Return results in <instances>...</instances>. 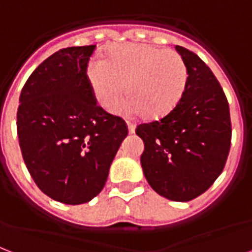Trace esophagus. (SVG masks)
Here are the masks:
<instances>
[{
  "label": "esophagus",
  "mask_w": 252,
  "mask_h": 252,
  "mask_svg": "<svg viewBox=\"0 0 252 252\" xmlns=\"http://www.w3.org/2000/svg\"><path fill=\"white\" fill-rule=\"evenodd\" d=\"M127 128H128V132L132 134V132L135 131V125L132 124V122H127Z\"/></svg>",
  "instance_id": "esophagus-1"
}]
</instances>
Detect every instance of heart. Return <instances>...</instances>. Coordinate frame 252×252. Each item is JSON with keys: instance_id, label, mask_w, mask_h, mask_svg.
<instances>
[{"instance_id": "b5f03b06", "label": "heart", "mask_w": 252, "mask_h": 252, "mask_svg": "<svg viewBox=\"0 0 252 252\" xmlns=\"http://www.w3.org/2000/svg\"><path fill=\"white\" fill-rule=\"evenodd\" d=\"M188 79V67L179 52L139 43L113 47L105 60L94 58L87 65V80L99 105L114 104L125 85L126 109L146 120L172 112L184 97Z\"/></svg>"}]
</instances>
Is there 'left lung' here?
Instances as JSON below:
<instances>
[{
  "instance_id": "obj_1",
  "label": "left lung",
  "mask_w": 252,
  "mask_h": 252,
  "mask_svg": "<svg viewBox=\"0 0 252 252\" xmlns=\"http://www.w3.org/2000/svg\"><path fill=\"white\" fill-rule=\"evenodd\" d=\"M188 87L180 104L163 118L136 126L144 142L140 157L151 188L172 201L187 202L208 190L223 171L230 144L229 102L217 77L202 60L181 46Z\"/></svg>"
}]
</instances>
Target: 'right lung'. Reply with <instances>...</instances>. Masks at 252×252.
Here are the masks:
<instances>
[{"label": "right lung", "mask_w": 252, "mask_h": 252, "mask_svg": "<svg viewBox=\"0 0 252 252\" xmlns=\"http://www.w3.org/2000/svg\"><path fill=\"white\" fill-rule=\"evenodd\" d=\"M95 46L47 58L19 95L17 132L23 160L44 194L79 205L98 194L127 125L97 105L87 80Z\"/></svg>", "instance_id": "obj_1"}]
</instances>
